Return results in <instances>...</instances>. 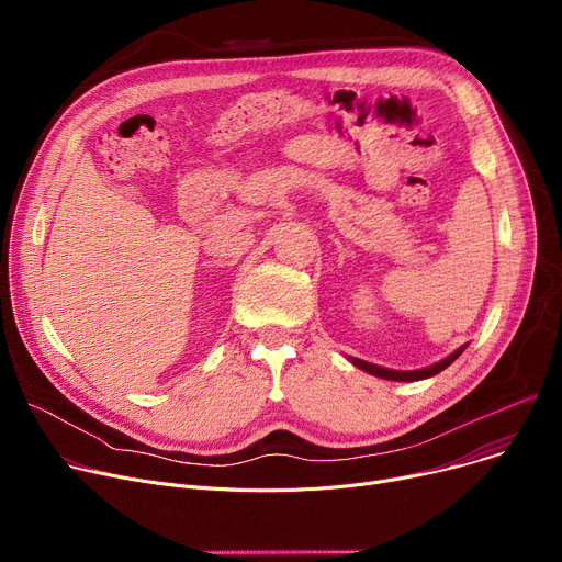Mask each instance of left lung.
<instances>
[{
  "label": "left lung",
  "mask_w": 562,
  "mask_h": 562,
  "mask_svg": "<svg viewBox=\"0 0 562 562\" xmlns=\"http://www.w3.org/2000/svg\"><path fill=\"white\" fill-rule=\"evenodd\" d=\"M465 351V347H460V349H456L451 356H447L445 360H440V362H436V366H431V368H424V370H417V372H397V370H385V368H379V366H372V362H366V360H358V358H351V362L356 368H360L362 372H368V374H374V376H379V379H387V381H419V379H428V376H436L438 372H442V370H447L451 362Z\"/></svg>",
  "instance_id": "left-lung-1"
}]
</instances>
